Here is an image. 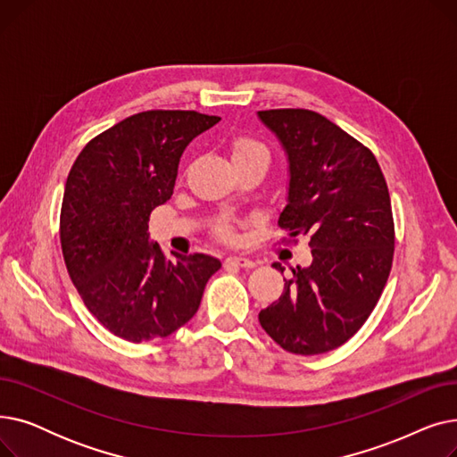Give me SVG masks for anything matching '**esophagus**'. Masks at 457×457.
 Masks as SVG:
<instances>
[{
  "mask_svg": "<svg viewBox=\"0 0 457 457\" xmlns=\"http://www.w3.org/2000/svg\"><path fill=\"white\" fill-rule=\"evenodd\" d=\"M226 262H231V265H237V267H241V269H253V267H257L255 261H252L248 257H243V255H231V257L226 259Z\"/></svg>",
  "mask_w": 457,
  "mask_h": 457,
  "instance_id": "esophagus-1",
  "label": "esophagus"
}]
</instances>
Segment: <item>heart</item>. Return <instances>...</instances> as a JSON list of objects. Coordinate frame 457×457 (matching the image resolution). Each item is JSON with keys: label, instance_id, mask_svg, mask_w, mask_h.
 Here are the masks:
<instances>
[{"label": "heart", "instance_id": "1", "mask_svg": "<svg viewBox=\"0 0 457 457\" xmlns=\"http://www.w3.org/2000/svg\"><path fill=\"white\" fill-rule=\"evenodd\" d=\"M231 152H233V161L235 162L246 161V159H262V161L269 162V159H270V154H269L265 144H261L259 140L250 138V137L235 138L231 142ZM222 235L229 237L228 231H222Z\"/></svg>", "mask_w": 457, "mask_h": 457}]
</instances>
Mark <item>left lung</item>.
<instances>
[{
	"label": "left lung",
	"mask_w": 457,
	"mask_h": 457,
	"mask_svg": "<svg viewBox=\"0 0 457 457\" xmlns=\"http://www.w3.org/2000/svg\"><path fill=\"white\" fill-rule=\"evenodd\" d=\"M289 162L279 228L309 237L313 261L283 278L259 322L287 352L315 355L345 345L365 324L387 283L395 224L386 178L369 148L307 109L259 111ZM281 270V262L272 265Z\"/></svg>",
	"instance_id": "obj_1"
}]
</instances>
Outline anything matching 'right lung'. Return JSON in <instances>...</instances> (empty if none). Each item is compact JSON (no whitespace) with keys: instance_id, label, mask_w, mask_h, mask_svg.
<instances>
[{"instance_id":"right-lung-1","label":"right lung","mask_w":457,"mask_h":457,"mask_svg":"<svg viewBox=\"0 0 457 457\" xmlns=\"http://www.w3.org/2000/svg\"><path fill=\"white\" fill-rule=\"evenodd\" d=\"M196 111H144L92 138L68 174L61 246L87 309L116 337H168L200 307L222 262L205 255L166 259L150 241V212L170 200L192 138L219 122Z\"/></svg>"}]
</instances>
